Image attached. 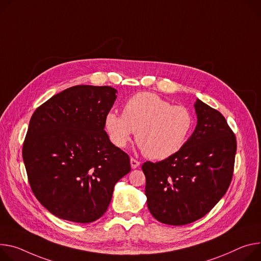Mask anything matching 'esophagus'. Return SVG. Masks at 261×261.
<instances>
[{
  "instance_id": "obj_1",
  "label": "esophagus",
  "mask_w": 261,
  "mask_h": 261,
  "mask_svg": "<svg viewBox=\"0 0 261 261\" xmlns=\"http://www.w3.org/2000/svg\"><path fill=\"white\" fill-rule=\"evenodd\" d=\"M130 163H131V168L132 169H136V168H138L139 165H140V162L138 160H136L135 158H133V157L130 159Z\"/></svg>"
}]
</instances>
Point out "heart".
Masks as SVG:
<instances>
[{"instance_id":"obj_1","label":"heart","mask_w":261,"mask_h":261,"mask_svg":"<svg viewBox=\"0 0 261 261\" xmlns=\"http://www.w3.org/2000/svg\"><path fill=\"white\" fill-rule=\"evenodd\" d=\"M192 111L172 105L155 93L140 92L123 107V115L108 112L105 128L114 146L125 148L136 132V141L151 159H165L179 152L194 128Z\"/></svg>"}]
</instances>
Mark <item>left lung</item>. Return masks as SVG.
I'll return each instance as SVG.
<instances>
[{
    "label": "left lung",
    "instance_id": "obj_1",
    "mask_svg": "<svg viewBox=\"0 0 261 261\" xmlns=\"http://www.w3.org/2000/svg\"><path fill=\"white\" fill-rule=\"evenodd\" d=\"M198 123L184 147L159 162L143 164L147 204L160 223H193L216 206L231 183L236 138L223 114L201 100Z\"/></svg>",
    "mask_w": 261,
    "mask_h": 261
}]
</instances>
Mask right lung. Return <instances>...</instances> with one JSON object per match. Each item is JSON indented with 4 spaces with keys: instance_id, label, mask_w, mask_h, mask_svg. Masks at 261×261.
Here are the masks:
<instances>
[{
    "instance_id": "1",
    "label": "right lung",
    "mask_w": 261,
    "mask_h": 261,
    "mask_svg": "<svg viewBox=\"0 0 261 261\" xmlns=\"http://www.w3.org/2000/svg\"><path fill=\"white\" fill-rule=\"evenodd\" d=\"M116 92L110 86L69 87L31 117L22 145L28 180L40 204L59 219L97 221L115 183L131 171L129 156L104 130Z\"/></svg>"
}]
</instances>
